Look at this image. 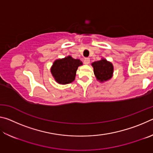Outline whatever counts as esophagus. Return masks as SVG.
Listing matches in <instances>:
<instances>
[{
	"label": "esophagus",
	"mask_w": 153,
	"mask_h": 153,
	"mask_svg": "<svg viewBox=\"0 0 153 153\" xmlns=\"http://www.w3.org/2000/svg\"><path fill=\"white\" fill-rule=\"evenodd\" d=\"M84 64H86V65H88V64H89L90 63V59L89 58H84Z\"/></svg>",
	"instance_id": "34e87169"
}]
</instances>
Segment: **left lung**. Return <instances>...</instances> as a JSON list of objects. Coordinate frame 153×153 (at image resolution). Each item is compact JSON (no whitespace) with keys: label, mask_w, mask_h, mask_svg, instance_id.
Here are the masks:
<instances>
[{"label":"left lung","mask_w":153,"mask_h":153,"mask_svg":"<svg viewBox=\"0 0 153 153\" xmlns=\"http://www.w3.org/2000/svg\"><path fill=\"white\" fill-rule=\"evenodd\" d=\"M94 73L98 80L100 82L107 81L112 77L113 73V65L105 59L95 61L92 64Z\"/></svg>","instance_id":"1"}]
</instances>
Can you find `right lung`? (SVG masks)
<instances>
[{
  "mask_svg": "<svg viewBox=\"0 0 153 153\" xmlns=\"http://www.w3.org/2000/svg\"><path fill=\"white\" fill-rule=\"evenodd\" d=\"M81 65L82 63L79 59L69 56L54 62L51 67V73L59 84H69L75 79L77 69Z\"/></svg>",
  "mask_w": 153,
  "mask_h": 153,
  "instance_id": "obj_1",
  "label": "right lung"
}]
</instances>
